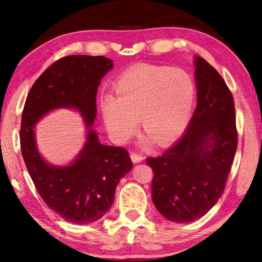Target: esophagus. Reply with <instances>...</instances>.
Instances as JSON below:
<instances>
[{"instance_id":"1","label":"esophagus","mask_w":262,"mask_h":262,"mask_svg":"<svg viewBox=\"0 0 262 262\" xmlns=\"http://www.w3.org/2000/svg\"><path fill=\"white\" fill-rule=\"evenodd\" d=\"M130 157H131V160L135 162V164H137V162H141L143 160V157L141 155L136 154V152H131Z\"/></svg>"}]
</instances>
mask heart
<instances>
[{"mask_svg":"<svg viewBox=\"0 0 262 262\" xmlns=\"http://www.w3.org/2000/svg\"><path fill=\"white\" fill-rule=\"evenodd\" d=\"M115 96L101 101L104 125L115 143H125L137 129L157 146L176 140L187 126L195 96L190 75L179 68L138 65L121 75Z\"/></svg>","mask_w":262,"mask_h":262,"instance_id":"b5f03b06","label":"heart"}]
</instances>
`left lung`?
Wrapping results in <instances>:
<instances>
[{
    "label": "left lung",
    "instance_id": "obj_1",
    "mask_svg": "<svg viewBox=\"0 0 262 262\" xmlns=\"http://www.w3.org/2000/svg\"><path fill=\"white\" fill-rule=\"evenodd\" d=\"M197 105L183 137L156 158L151 196L167 220L187 223L202 217L223 194L237 147L234 101L224 79L195 56Z\"/></svg>",
    "mask_w": 262,
    "mask_h": 262
}]
</instances>
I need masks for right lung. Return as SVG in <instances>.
<instances>
[{"label": "right lung", "instance_id": "add662e5", "mask_svg": "<svg viewBox=\"0 0 262 262\" xmlns=\"http://www.w3.org/2000/svg\"><path fill=\"white\" fill-rule=\"evenodd\" d=\"M113 68L103 56H67L40 75L27 96L22 112L20 144L23 160L39 195L68 222L90 224L101 219L114 202L116 186L132 169L129 152L100 143L91 129L96 118L101 79ZM74 108L89 131L84 146L71 165H49L38 154L34 129L56 108Z\"/></svg>", "mask_w": 262, "mask_h": 262}]
</instances>
